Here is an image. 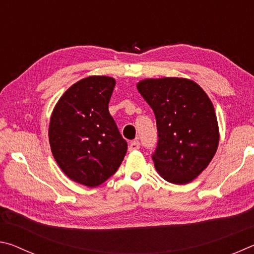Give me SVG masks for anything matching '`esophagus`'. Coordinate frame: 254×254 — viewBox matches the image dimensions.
I'll return each instance as SVG.
<instances>
[{"mask_svg": "<svg viewBox=\"0 0 254 254\" xmlns=\"http://www.w3.org/2000/svg\"><path fill=\"white\" fill-rule=\"evenodd\" d=\"M140 149V142L139 141H132L128 144V151H134V150Z\"/></svg>", "mask_w": 254, "mask_h": 254, "instance_id": "34e87169", "label": "esophagus"}]
</instances>
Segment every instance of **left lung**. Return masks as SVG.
I'll return each mask as SVG.
<instances>
[{
  "label": "left lung",
  "mask_w": 254,
  "mask_h": 254,
  "mask_svg": "<svg viewBox=\"0 0 254 254\" xmlns=\"http://www.w3.org/2000/svg\"><path fill=\"white\" fill-rule=\"evenodd\" d=\"M136 87L156 115L154 167L167 182L188 184L217 150L220 134L212 102L199 85L186 78L144 79Z\"/></svg>",
  "instance_id": "1"
}]
</instances>
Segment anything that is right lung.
Returning <instances> with one entry per match:
<instances>
[{
    "label": "right lung",
    "mask_w": 254,
    "mask_h": 254,
    "mask_svg": "<svg viewBox=\"0 0 254 254\" xmlns=\"http://www.w3.org/2000/svg\"><path fill=\"white\" fill-rule=\"evenodd\" d=\"M115 80L91 76L60 97L49 126L51 152L71 180L96 187L113 176L127 150L109 112Z\"/></svg>",
    "instance_id": "obj_1"
}]
</instances>
